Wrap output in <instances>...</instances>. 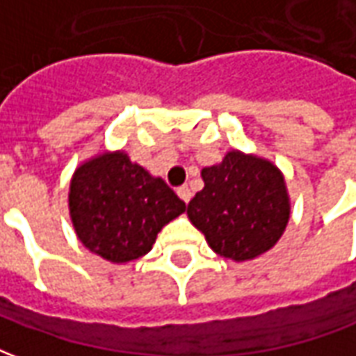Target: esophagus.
<instances>
[{"label": "esophagus", "mask_w": 356, "mask_h": 356, "mask_svg": "<svg viewBox=\"0 0 356 356\" xmlns=\"http://www.w3.org/2000/svg\"><path fill=\"white\" fill-rule=\"evenodd\" d=\"M177 194H179V198L185 202V204H188V200H191V196H193V193H191V188H188V186H186V185L179 186Z\"/></svg>", "instance_id": "1"}]
</instances>
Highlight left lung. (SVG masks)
<instances>
[{"label": "left lung", "mask_w": 356, "mask_h": 356, "mask_svg": "<svg viewBox=\"0 0 356 356\" xmlns=\"http://www.w3.org/2000/svg\"><path fill=\"white\" fill-rule=\"evenodd\" d=\"M204 188L186 216L216 254L246 261L275 246L290 219L280 171L267 160L232 150L202 170Z\"/></svg>", "instance_id": "obj_1"}]
</instances>
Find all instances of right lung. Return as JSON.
I'll use <instances>...</instances> for the list:
<instances>
[{
    "mask_svg": "<svg viewBox=\"0 0 356 356\" xmlns=\"http://www.w3.org/2000/svg\"><path fill=\"white\" fill-rule=\"evenodd\" d=\"M70 216L81 244L112 263L148 254L165 223L186 209L160 177L124 152L97 156L74 173Z\"/></svg>",
    "mask_w": 356,
    "mask_h": 356,
    "instance_id": "add662e5",
    "label": "right lung"
}]
</instances>
